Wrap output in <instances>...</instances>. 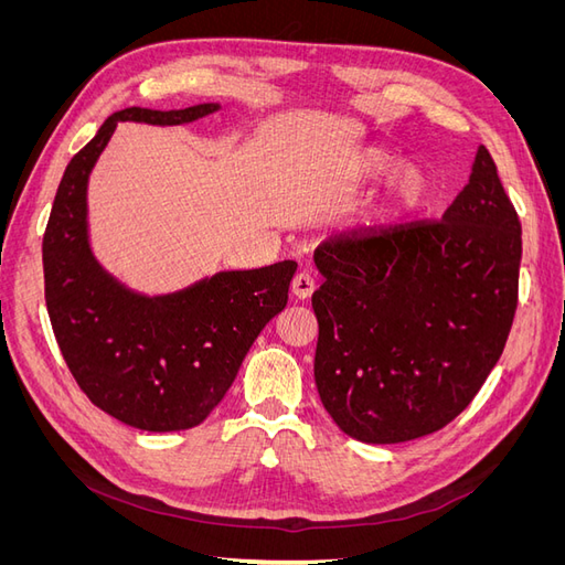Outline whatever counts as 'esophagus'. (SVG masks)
Here are the masks:
<instances>
[{"mask_svg": "<svg viewBox=\"0 0 565 565\" xmlns=\"http://www.w3.org/2000/svg\"><path fill=\"white\" fill-rule=\"evenodd\" d=\"M316 292V278L309 273H297L292 280V295L297 299H309Z\"/></svg>", "mask_w": 565, "mask_h": 565, "instance_id": "obj_1", "label": "esophagus"}]
</instances>
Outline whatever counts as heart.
Here are the masks:
<instances>
[{
	"mask_svg": "<svg viewBox=\"0 0 565 565\" xmlns=\"http://www.w3.org/2000/svg\"><path fill=\"white\" fill-rule=\"evenodd\" d=\"M398 162L401 160L396 152H391L386 148H365L361 152H355L351 162L347 164L344 181L351 188L374 183L387 177ZM431 193L434 177L429 169L419 162H407L388 178L382 193L367 204L361 216V224L367 231H388L403 224L409 216H415L424 204L429 202Z\"/></svg>",
	"mask_w": 565,
	"mask_h": 565,
	"instance_id": "heart-1",
	"label": "heart"
}]
</instances>
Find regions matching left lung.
<instances>
[{"label": "left lung", "mask_w": 565, "mask_h": 565, "mask_svg": "<svg viewBox=\"0 0 565 565\" xmlns=\"http://www.w3.org/2000/svg\"><path fill=\"white\" fill-rule=\"evenodd\" d=\"M316 386L347 436H429L498 365L514 322L521 224L490 152L440 221L351 233L316 249Z\"/></svg>", "instance_id": "8db88e82"}]
</instances>
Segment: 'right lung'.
Segmentation results:
<instances>
[{"label": "right lung", "instance_id": "right-lung-1", "mask_svg": "<svg viewBox=\"0 0 565 565\" xmlns=\"http://www.w3.org/2000/svg\"><path fill=\"white\" fill-rule=\"evenodd\" d=\"M221 104L110 115L67 164L51 210L42 259L44 297L61 353L89 401L143 431H183L210 417L254 339L287 306L297 264L218 270L177 292H136L96 259L89 177L117 122L191 125Z\"/></svg>", "mask_w": 565, "mask_h": 565}]
</instances>
